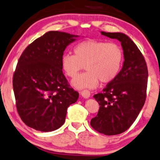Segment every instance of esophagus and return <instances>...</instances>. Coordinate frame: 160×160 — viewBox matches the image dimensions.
<instances>
[{
    "mask_svg": "<svg viewBox=\"0 0 160 160\" xmlns=\"http://www.w3.org/2000/svg\"><path fill=\"white\" fill-rule=\"evenodd\" d=\"M80 94H81L82 97L85 98V99H88V98L90 97V96H91L90 91L88 90H84V91H80Z\"/></svg>",
    "mask_w": 160,
    "mask_h": 160,
    "instance_id": "obj_1",
    "label": "esophagus"
}]
</instances>
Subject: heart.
<instances>
[{"instance_id": "heart-1", "label": "heart", "mask_w": 160, "mask_h": 160, "mask_svg": "<svg viewBox=\"0 0 160 160\" xmlns=\"http://www.w3.org/2000/svg\"><path fill=\"white\" fill-rule=\"evenodd\" d=\"M74 55H63L61 67L70 78L76 77L86 68L85 73L72 81V86L78 89L96 88L100 80L103 83L112 81L122 66L123 50L113 42L85 40L74 47Z\"/></svg>"}]
</instances>
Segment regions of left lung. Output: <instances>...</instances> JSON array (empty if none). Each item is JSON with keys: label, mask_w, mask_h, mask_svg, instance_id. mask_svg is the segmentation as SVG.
Masks as SVG:
<instances>
[{"label": "left lung", "mask_w": 160, "mask_h": 160, "mask_svg": "<svg viewBox=\"0 0 160 160\" xmlns=\"http://www.w3.org/2000/svg\"><path fill=\"white\" fill-rule=\"evenodd\" d=\"M101 33L121 42L124 61L118 76L106 86L103 92L93 96L100 107L91 125L100 133L115 135L128 129L143 107L148 69L141 52L128 36L104 31Z\"/></svg>", "instance_id": "obj_1"}]
</instances>
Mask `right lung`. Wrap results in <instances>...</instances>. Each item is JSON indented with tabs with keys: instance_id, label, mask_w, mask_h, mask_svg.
Segmentation results:
<instances>
[{
	"instance_id": "add662e5",
	"label": "right lung",
	"mask_w": 160,
	"mask_h": 160,
	"mask_svg": "<svg viewBox=\"0 0 160 160\" xmlns=\"http://www.w3.org/2000/svg\"><path fill=\"white\" fill-rule=\"evenodd\" d=\"M80 36L48 31L23 51L13 77L17 110L28 127L52 132L65 122L67 108L79 93L63 74L61 57Z\"/></svg>"
}]
</instances>
